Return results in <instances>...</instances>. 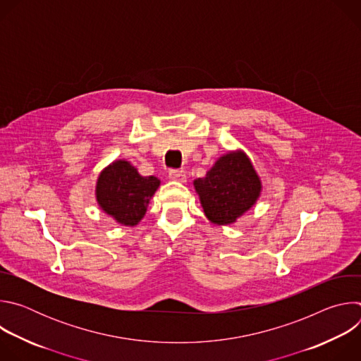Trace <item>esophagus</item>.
Wrapping results in <instances>:
<instances>
[{"label":"esophagus","mask_w":361,"mask_h":361,"mask_svg":"<svg viewBox=\"0 0 361 361\" xmlns=\"http://www.w3.org/2000/svg\"><path fill=\"white\" fill-rule=\"evenodd\" d=\"M169 177H170V180L180 181V183H185V178H187L185 173L183 170H170Z\"/></svg>","instance_id":"1"}]
</instances>
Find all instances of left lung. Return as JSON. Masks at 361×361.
I'll use <instances>...</instances> for the list:
<instances>
[{
  "label": "left lung",
  "instance_id": "left-lung-1",
  "mask_svg": "<svg viewBox=\"0 0 361 361\" xmlns=\"http://www.w3.org/2000/svg\"><path fill=\"white\" fill-rule=\"evenodd\" d=\"M201 207L213 224L227 226L248 212L262 194V180L241 149L221 156L205 177L194 180Z\"/></svg>",
  "mask_w": 361,
  "mask_h": 361
}]
</instances>
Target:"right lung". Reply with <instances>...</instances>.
Segmentation results:
<instances>
[{"mask_svg":"<svg viewBox=\"0 0 361 361\" xmlns=\"http://www.w3.org/2000/svg\"><path fill=\"white\" fill-rule=\"evenodd\" d=\"M160 183L154 176H141L130 161L116 160L99 173L95 198L99 209L118 224L134 227L145 216Z\"/></svg>","mask_w":361,"mask_h":361,"instance_id":"1","label":"right lung"}]
</instances>
